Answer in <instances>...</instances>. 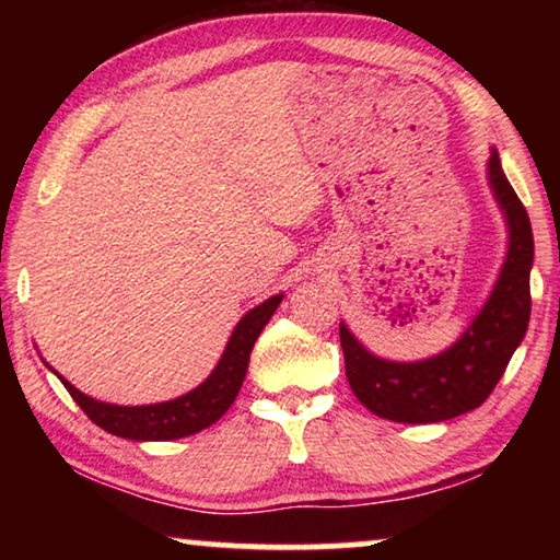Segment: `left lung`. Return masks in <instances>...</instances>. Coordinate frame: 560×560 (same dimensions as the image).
Returning <instances> with one entry per match:
<instances>
[{"mask_svg": "<svg viewBox=\"0 0 560 560\" xmlns=\"http://www.w3.org/2000/svg\"><path fill=\"white\" fill-rule=\"evenodd\" d=\"M487 177L506 222V257L485 306L450 348L410 363L387 360L371 353L340 320V348L350 390L383 420L428 424L474 410L494 390L526 336L534 232L526 207L501 170L497 148H491Z\"/></svg>", "mask_w": 560, "mask_h": 560, "instance_id": "obj_1", "label": "left lung"}]
</instances>
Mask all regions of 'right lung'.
Wrapping results in <instances>:
<instances>
[{
	"label": "right lung",
	"instance_id": "right-lung-1",
	"mask_svg": "<svg viewBox=\"0 0 560 560\" xmlns=\"http://www.w3.org/2000/svg\"><path fill=\"white\" fill-rule=\"evenodd\" d=\"M283 301V293L267 299L259 306L240 318V324L234 326L230 340H226L224 353L220 363L214 365V371L205 377V381L185 395L175 397L167 402L155 405H113L103 402L81 393L79 387H73L63 375H59L54 368L46 363V368L59 377L66 390L71 393L75 405L89 415L91 422H96L101 430H106L116 438L122 440H136V442H167L189 438V434L202 432L210 428L220 417L230 410L234 397L240 395V387L244 383L246 368H249L252 348L257 343L264 326L269 324L273 311L279 308Z\"/></svg>",
	"mask_w": 560,
	"mask_h": 560
}]
</instances>
